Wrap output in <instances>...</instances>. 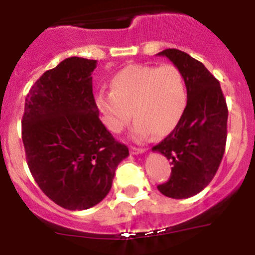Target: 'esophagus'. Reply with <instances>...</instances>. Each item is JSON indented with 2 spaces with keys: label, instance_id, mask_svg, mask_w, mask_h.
<instances>
[{
  "label": "esophagus",
  "instance_id": "esophagus-1",
  "mask_svg": "<svg viewBox=\"0 0 255 255\" xmlns=\"http://www.w3.org/2000/svg\"><path fill=\"white\" fill-rule=\"evenodd\" d=\"M145 148H136V147H131L130 148V152H131V154H141V153L145 152Z\"/></svg>",
  "mask_w": 255,
  "mask_h": 255
}]
</instances>
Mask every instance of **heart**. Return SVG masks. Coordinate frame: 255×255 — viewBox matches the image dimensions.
I'll use <instances>...</instances> for the list:
<instances>
[{
	"mask_svg": "<svg viewBox=\"0 0 255 255\" xmlns=\"http://www.w3.org/2000/svg\"><path fill=\"white\" fill-rule=\"evenodd\" d=\"M188 103L185 76L175 65H129L115 74L111 91H101L96 106L112 132L123 131L134 116L132 135L147 139L170 134L181 120ZM133 114H131V111Z\"/></svg>",
	"mask_w": 255,
	"mask_h": 255,
	"instance_id": "b5f03b06",
	"label": "heart"
}]
</instances>
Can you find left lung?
I'll return each mask as SVG.
<instances>
[{"label":"left lung","mask_w":255,"mask_h":255,"mask_svg":"<svg viewBox=\"0 0 255 255\" xmlns=\"http://www.w3.org/2000/svg\"><path fill=\"white\" fill-rule=\"evenodd\" d=\"M158 56L167 57L182 71L188 103L176 128L152 148L172 166L168 181L157 188L166 197L185 199L203 190L220 167L229 110L220 82L202 62L175 48L164 49Z\"/></svg>","instance_id":"8db88e82"}]
</instances>
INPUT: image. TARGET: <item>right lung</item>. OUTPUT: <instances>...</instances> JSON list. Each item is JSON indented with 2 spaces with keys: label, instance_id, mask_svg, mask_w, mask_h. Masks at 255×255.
Masks as SVG:
<instances>
[{
  "label": "right lung",
  "instance_id": "obj_1",
  "mask_svg": "<svg viewBox=\"0 0 255 255\" xmlns=\"http://www.w3.org/2000/svg\"><path fill=\"white\" fill-rule=\"evenodd\" d=\"M96 60L69 57L30 88L21 121L29 170L44 194L70 211L98 204L129 155L100 120L92 87Z\"/></svg>",
  "mask_w": 255,
  "mask_h": 255
}]
</instances>
